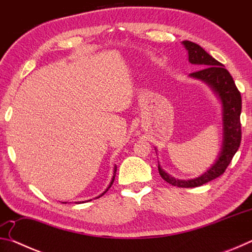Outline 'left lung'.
<instances>
[{"mask_svg": "<svg viewBox=\"0 0 252 252\" xmlns=\"http://www.w3.org/2000/svg\"><path fill=\"white\" fill-rule=\"evenodd\" d=\"M188 51V60L191 64L198 65L199 71L189 74L190 78L202 81L218 97L221 104V126L222 140L220 151L216 160L199 177L181 180L164 171L158 161V169L161 178L170 185L179 188H194L221 176L231 162L241 142V95L234 84L232 76L220 62L213 59L201 46L190 41H182ZM156 151H157V148Z\"/></svg>", "mask_w": 252, "mask_h": 252, "instance_id": "left-lung-1", "label": "left lung"}]
</instances>
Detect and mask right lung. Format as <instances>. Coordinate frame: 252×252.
Returning a JSON list of instances; mask_svg holds the SVG:
<instances>
[{
    "mask_svg": "<svg viewBox=\"0 0 252 252\" xmlns=\"http://www.w3.org/2000/svg\"><path fill=\"white\" fill-rule=\"evenodd\" d=\"M116 172H117V165H114V168H113V176H112V178H111V181H110V183H109V186H108V188H106V189L103 191V192H102L100 195H97V197H95L94 199H96V198H100V197H102V195H103L106 191H108L110 188H111V186H112V183H113V181H114V177H116ZM92 199H90V200H87V201H78V202H75V203H82V202H88V201H91ZM63 203H66V202H63Z\"/></svg>",
    "mask_w": 252,
    "mask_h": 252,
    "instance_id": "add662e5",
    "label": "right lung"
}]
</instances>
